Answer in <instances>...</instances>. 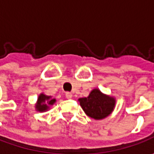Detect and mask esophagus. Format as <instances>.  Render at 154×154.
Wrapping results in <instances>:
<instances>
[{"instance_id":"esophagus-1","label":"esophagus","mask_w":154,"mask_h":154,"mask_svg":"<svg viewBox=\"0 0 154 154\" xmlns=\"http://www.w3.org/2000/svg\"><path fill=\"white\" fill-rule=\"evenodd\" d=\"M65 96H66V98H71L73 95H72V93H71V92H67L66 93H65Z\"/></svg>"}]
</instances>
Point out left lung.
Masks as SVG:
<instances>
[{"instance_id":"1","label":"left lung","mask_w":154,"mask_h":154,"mask_svg":"<svg viewBox=\"0 0 154 154\" xmlns=\"http://www.w3.org/2000/svg\"><path fill=\"white\" fill-rule=\"evenodd\" d=\"M79 101L86 115L94 119L106 117L115 106V99L103 94L98 89L92 90L87 98H81Z\"/></svg>"}]
</instances>
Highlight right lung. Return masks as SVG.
<instances>
[{
    "mask_svg": "<svg viewBox=\"0 0 154 154\" xmlns=\"http://www.w3.org/2000/svg\"><path fill=\"white\" fill-rule=\"evenodd\" d=\"M56 102L55 98H51L49 96H46L45 94H41L38 99V103L36 104L37 109L38 111H45L47 110L50 105H52L53 103Z\"/></svg>",
    "mask_w": 154,
    "mask_h": 154,
    "instance_id": "obj_1",
    "label": "right lung"
}]
</instances>
